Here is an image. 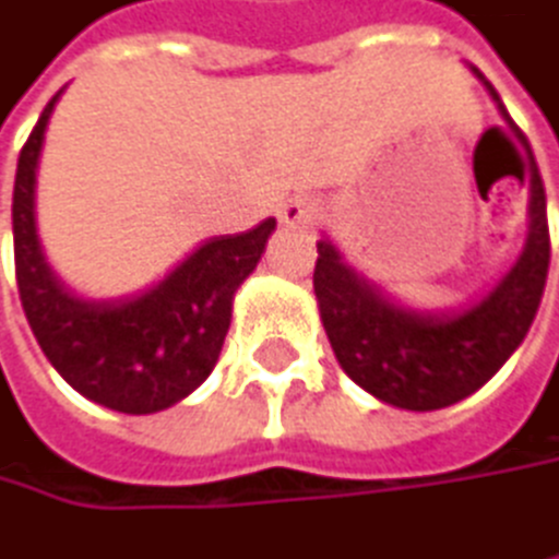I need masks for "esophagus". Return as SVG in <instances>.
Returning a JSON list of instances; mask_svg holds the SVG:
<instances>
[{
	"label": "esophagus",
	"mask_w": 559,
	"mask_h": 559,
	"mask_svg": "<svg viewBox=\"0 0 559 559\" xmlns=\"http://www.w3.org/2000/svg\"><path fill=\"white\" fill-rule=\"evenodd\" d=\"M317 211H320L317 198H310V194H294V198H287V201L281 204L278 217L281 224L297 227V224H310V221L317 217Z\"/></svg>",
	"instance_id": "obj_1"
}]
</instances>
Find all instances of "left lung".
I'll use <instances>...</instances> for the list:
<instances>
[{"instance_id":"left-lung-1","label":"left lung","mask_w":559,"mask_h":559,"mask_svg":"<svg viewBox=\"0 0 559 559\" xmlns=\"http://www.w3.org/2000/svg\"><path fill=\"white\" fill-rule=\"evenodd\" d=\"M477 76L483 79V73ZM483 85L512 124L496 88L486 79ZM317 252L313 290L342 371L390 406L413 413L444 409L480 390L532 330L550 265L544 181L532 169L522 255L489 294L464 310L431 313L400 307L378 284L345 265L330 239H320Z\"/></svg>"}]
</instances>
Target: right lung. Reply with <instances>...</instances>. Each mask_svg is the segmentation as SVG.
Masks as SVG:
<instances>
[{
    "label": "right lung",
    "instance_id": "1",
    "mask_svg": "<svg viewBox=\"0 0 559 559\" xmlns=\"http://www.w3.org/2000/svg\"><path fill=\"white\" fill-rule=\"evenodd\" d=\"M57 98L60 92L22 146L12 194L15 278L27 323L60 378L85 400L130 416L169 409L214 371L233 294L259 265L275 217L201 242L159 284L133 297L82 300L50 272L34 227V173Z\"/></svg>",
    "mask_w": 559,
    "mask_h": 559
}]
</instances>
